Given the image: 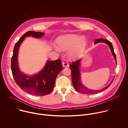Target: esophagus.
<instances>
[{"label":"esophagus","instance_id":"34e87169","mask_svg":"<svg viewBox=\"0 0 128 128\" xmlns=\"http://www.w3.org/2000/svg\"><path fill=\"white\" fill-rule=\"evenodd\" d=\"M62 65L64 67H68L69 66V64L67 62H63L62 63Z\"/></svg>","mask_w":128,"mask_h":128}]
</instances>
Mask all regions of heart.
<instances>
[{
  "instance_id": "1",
  "label": "heart",
  "mask_w": 128,
  "mask_h": 128,
  "mask_svg": "<svg viewBox=\"0 0 128 128\" xmlns=\"http://www.w3.org/2000/svg\"><path fill=\"white\" fill-rule=\"evenodd\" d=\"M57 43L63 50L72 48L69 52V56L71 58L75 59L79 57L84 52L86 45V40L82 36L68 34L60 37Z\"/></svg>"
}]
</instances>
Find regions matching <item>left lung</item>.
<instances>
[{"label":"left lung","instance_id":"1","mask_svg":"<svg viewBox=\"0 0 128 128\" xmlns=\"http://www.w3.org/2000/svg\"><path fill=\"white\" fill-rule=\"evenodd\" d=\"M105 42L107 44L109 47L110 48V50L112 52L113 56L116 60V54L114 52V48L112 46V44L109 42V40H107L104 39H97L95 40L94 44H96L98 42ZM80 60H76L74 62H72V63L70 65V69L71 70V76H72V82L73 85H74L75 89L78 91V92H80L82 94H94L96 93H98L100 92H102V91L105 90L107 89L110 85L112 82L109 84L108 86L106 87L103 88L102 90H92L88 89L86 88L84 86L82 83L81 82L80 78Z\"/></svg>","mask_w":128,"mask_h":128}]
</instances>
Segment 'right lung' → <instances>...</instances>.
Instances as JSON below:
<instances>
[{
	"mask_svg": "<svg viewBox=\"0 0 128 128\" xmlns=\"http://www.w3.org/2000/svg\"><path fill=\"white\" fill-rule=\"evenodd\" d=\"M44 33L29 31L22 35L16 44L11 59V69L16 83L25 92L35 96H44L52 90L58 74L62 70L63 66L60 59L48 61L44 68L38 74L27 76L19 70L18 65V53L20 46L25 36L32 35L40 38Z\"/></svg>",
	"mask_w": 128,
	"mask_h": 128,
	"instance_id": "right-lung-1",
	"label": "right lung"
}]
</instances>
